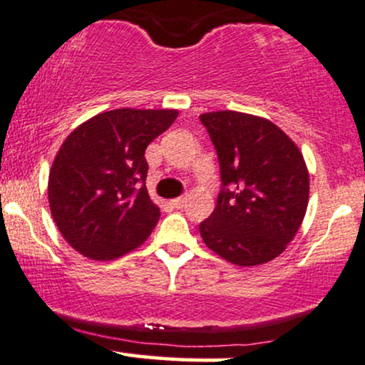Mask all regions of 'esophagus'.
<instances>
[{
  "mask_svg": "<svg viewBox=\"0 0 365 365\" xmlns=\"http://www.w3.org/2000/svg\"><path fill=\"white\" fill-rule=\"evenodd\" d=\"M185 202H187V197H185V195H182V197H177V199L171 200V206L177 207V209H180V207L185 206Z\"/></svg>",
  "mask_w": 365,
  "mask_h": 365,
  "instance_id": "1",
  "label": "esophagus"
}]
</instances>
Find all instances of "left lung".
<instances>
[{"label": "left lung", "mask_w": 365, "mask_h": 365, "mask_svg": "<svg viewBox=\"0 0 365 365\" xmlns=\"http://www.w3.org/2000/svg\"><path fill=\"white\" fill-rule=\"evenodd\" d=\"M217 161L221 190L199 225L212 252L237 266L278 257L307 211L309 173L290 137L269 120L238 111L200 115Z\"/></svg>", "instance_id": "1"}]
</instances>
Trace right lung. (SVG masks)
<instances>
[{"instance_id":"add662e5","label":"right lung","mask_w":365,"mask_h":365,"mask_svg":"<svg viewBox=\"0 0 365 365\" xmlns=\"http://www.w3.org/2000/svg\"><path fill=\"white\" fill-rule=\"evenodd\" d=\"M175 110H113L75 128L54 158L48 197L75 250L110 261L139 247L159 221L145 188V148L177 120Z\"/></svg>"}]
</instances>
